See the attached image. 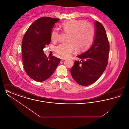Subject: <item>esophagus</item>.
Listing matches in <instances>:
<instances>
[{"mask_svg":"<svg viewBox=\"0 0 129 129\" xmlns=\"http://www.w3.org/2000/svg\"><path fill=\"white\" fill-rule=\"evenodd\" d=\"M61 61H63V60H65L66 59V58H63V57H61Z\"/></svg>","mask_w":129,"mask_h":129,"instance_id":"esophagus-1","label":"esophagus"}]
</instances>
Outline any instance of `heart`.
Here are the masks:
<instances>
[{"label":"heart","mask_w":129,"mask_h":129,"mask_svg":"<svg viewBox=\"0 0 129 129\" xmlns=\"http://www.w3.org/2000/svg\"><path fill=\"white\" fill-rule=\"evenodd\" d=\"M64 32L68 34V42L61 43L55 48L56 53L63 58L69 57L75 48L82 52L88 49L92 44L94 35V28L91 24L82 20L72 19L62 24ZM51 39L56 42L59 39V32L54 29L51 32Z\"/></svg>","instance_id":"1"}]
</instances>
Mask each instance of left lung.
<instances>
[{
  "label": "left lung",
  "mask_w": 129,
  "mask_h": 129,
  "mask_svg": "<svg viewBox=\"0 0 129 129\" xmlns=\"http://www.w3.org/2000/svg\"><path fill=\"white\" fill-rule=\"evenodd\" d=\"M95 35L91 47L77 57L71 73L74 80L83 86L90 85L100 77L108 64L110 45L104 26L96 21Z\"/></svg>",
  "instance_id": "1"
}]
</instances>
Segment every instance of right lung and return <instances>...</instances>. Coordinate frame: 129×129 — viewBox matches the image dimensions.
<instances>
[{
	"mask_svg": "<svg viewBox=\"0 0 129 129\" xmlns=\"http://www.w3.org/2000/svg\"><path fill=\"white\" fill-rule=\"evenodd\" d=\"M59 19L43 17L36 20L25 33L22 43V58L26 74L33 80L43 82L55 71L60 59L47 57L43 49L51 42V34Z\"/></svg>",
	"mask_w": 129,
	"mask_h": 129,
	"instance_id": "1",
	"label": "right lung"
}]
</instances>
